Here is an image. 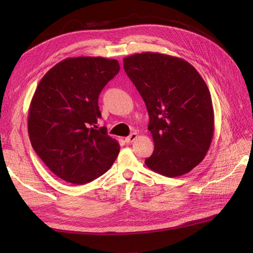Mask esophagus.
<instances>
[{"label":"esophagus","instance_id":"34e87169","mask_svg":"<svg viewBox=\"0 0 253 253\" xmlns=\"http://www.w3.org/2000/svg\"><path fill=\"white\" fill-rule=\"evenodd\" d=\"M137 137H138V134H137V133H132L131 135L126 137V142L132 143V142H134V141L137 139Z\"/></svg>","mask_w":253,"mask_h":253}]
</instances>
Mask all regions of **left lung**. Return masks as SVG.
I'll list each match as a JSON object with an SVG mask.
<instances>
[{"label": "left lung", "instance_id": "left-lung-1", "mask_svg": "<svg viewBox=\"0 0 253 253\" xmlns=\"http://www.w3.org/2000/svg\"><path fill=\"white\" fill-rule=\"evenodd\" d=\"M124 67L147 105L154 152L145 165L167 177L202 163L214 133L210 90L186 60L160 52L126 57Z\"/></svg>", "mask_w": 253, "mask_h": 253}]
</instances>
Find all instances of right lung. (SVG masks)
I'll list each match as a JSON object with an SVG mask.
<instances>
[{
	"label": "right lung",
	"instance_id": "1",
	"mask_svg": "<svg viewBox=\"0 0 253 253\" xmlns=\"http://www.w3.org/2000/svg\"><path fill=\"white\" fill-rule=\"evenodd\" d=\"M117 60L66 58L44 75L29 105L34 150L58 177L75 185L98 178L116 160L120 145L98 128V97L118 74Z\"/></svg>",
	"mask_w": 253,
	"mask_h": 253
}]
</instances>
